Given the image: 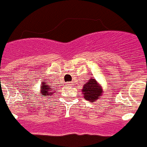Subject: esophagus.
Wrapping results in <instances>:
<instances>
[{"mask_svg":"<svg viewBox=\"0 0 147 147\" xmlns=\"http://www.w3.org/2000/svg\"><path fill=\"white\" fill-rule=\"evenodd\" d=\"M69 85H72V82H69Z\"/></svg>","mask_w":147,"mask_h":147,"instance_id":"obj_1","label":"esophagus"}]
</instances>
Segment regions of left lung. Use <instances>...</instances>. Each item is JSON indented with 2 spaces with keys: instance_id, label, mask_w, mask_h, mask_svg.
I'll list each match as a JSON object with an SVG mask.
<instances>
[{
  "instance_id": "left-lung-1",
  "label": "left lung",
  "mask_w": 147,
  "mask_h": 147,
  "mask_svg": "<svg viewBox=\"0 0 147 147\" xmlns=\"http://www.w3.org/2000/svg\"><path fill=\"white\" fill-rule=\"evenodd\" d=\"M102 88L96 79H90L82 88V93L84 98L91 103L96 100L102 95Z\"/></svg>"
}]
</instances>
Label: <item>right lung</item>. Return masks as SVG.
<instances>
[{
    "label": "right lung",
    "instance_id": "1",
    "mask_svg": "<svg viewBox=\"0 0 147 147\" xmlns=\"http://www.w3.org/2000/svg\"><path fill=\"white\" fill-rule=\"evenodd\" d=\"M40 87H41V90H40V92H39V94H41L42 96H51L52 94H55V90H52L51 87V86H49L47 83H42V85H40Z\"/></svg>",
    "mask_w": 147,
    "mask_h": 147
}]
</instances>
